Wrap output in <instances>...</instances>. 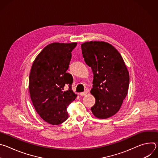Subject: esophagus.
I'll return each mask as SVG.
<instances>
[{"label": "esophagus", "instance_id": "esophagus-1", "mask_svg": "<svg viewBox=\"0 0 158 158\" xmlns=\"http://www.w3.org/2000/svg\"><path fill=\"white\" fill-rule=\"evenodd\" d=\"M87 94V91H84V92H82V93H80V95L81 96H85V95H86Z\"/></svg>", "mask_w": 158, "mask_h": 158}]
</instances>
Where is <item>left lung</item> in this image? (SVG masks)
<instances>
[{
  "label": "left lung",
  "mask_w": 158,
  "mask_h": 158,
  "mask_svg": "<svg viewBox=\"0 0 158 158\" xmlns=\"http://www.w3.org/2000/svg\"><path fill=\"white\" fill-rule=\"evenodd\" d=\"M85 63L94 74L91 93L96 98L91 107L98 118L106 119L119 110L127 94L129 74L120 53L110 44L91 41L81 45Z\"/></svg>",
  "instance_id": "8db88e82"
}]
</instances>
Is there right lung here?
I'll use <instances>...</instances> for the list:
<instances>
[{"mask_svg": "<svg viewBox=\"0 0 158 158\" xmlns=\"http://www.w3.org/2000/svg\"><path fill=\"white\" fill-rule=\"evenodd\" d=\"M76 46V42L48 45L36 57L31 70L29 87L32 102L40 118L52 125L68 118L67 108L77 97L71 87L73 76L66 72ZM65 84H69V89L63 92Z\"/></svg>", "mask_w": 158, "mask_h": 158, "instance_id": "1", "label": "right lung"}]
</instances>
